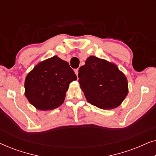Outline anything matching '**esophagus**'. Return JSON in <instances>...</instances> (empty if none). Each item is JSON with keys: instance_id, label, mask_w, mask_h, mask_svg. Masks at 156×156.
Returning a JSON list of instances; mask_svg holds the SVG:
<instances>
[{"instance_id": "obj_1", "label": "esophagus", "mask_w": 156, "mask_h": 156, "mask_svg": "<svg viewBox=\"0 0 156 156\" xmlns=\"http://www.w3.org/2000/svg\"><path fill=\"white\" fill-rule=\"evenodd\" d=\"M78 71H79L78 69H74V72H75V74H76V76L78 75V72H79Z\"/></svg>"}]
</instances>
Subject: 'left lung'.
I'll list each match as a JSON object with an SVG mask.
<instances>
[{"instance_id": "left-lung-1", "label": "left lung", "mask_w": 156, "mask_h": 156, "mask_svg": "<svg viewBox=\"0 0 156 156\" xmlns=\"http://www.w3.org/2000/svg\"><path fill=\"white\" fill-rule=\"evenodd\" d=\"M79 82L89 103L102 109L119 106L128 94L126 76L114 64L90 56L79 69Z\"/></svg>"}]
</instances>
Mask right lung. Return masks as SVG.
<instances>
[{
	"label": "right lung",
	"mask_w": 156,
	"mask_h": 156,
	"mask_svg": "<svg viewBox=\"0 0 156 156\" xmlns=\"http://www.w3.org/2000/svg\"><path fill=\"white\" fill-rule=\"evenodd\" d=\"M76 74L67 62L54 56L37 64L27 74L25 95L30 103L42 111L59 107Z\"/></svg>",
	"instance_id": "right-lung-1"
}]
</instances>
